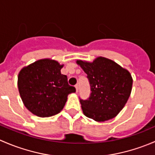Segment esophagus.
Here are the masks:
<instances>
[{
    "mask_svg": "<svg viewBox=\"0 0 155 155\" xmlns=\"http://www.w3.org/2000/svg\"><path fill=\"white\" fill-rule=\"evenodd\" d=\"M75 87H76V92H78V91H79V85H75Z\"/></svg>",
    "mask_w": 155,
    "mask_h": 155,
    "instance_id": "obj_1",
    "label": "esophagus"
}]
</instances>
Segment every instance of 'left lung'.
I'll list each match as a JSON object with an SVG mask.
<instances>
[{
    "label": "left lung",
    "instance_id": "1",
    "mask_svg": "<svg viewBox=\"0 0 155 155\" xmlns=\"http://www.w3.org/2000/svg\"><path fill=\"white\" fill-rule=\"evenodd\" d=\"M76 64L87 74L91 91L88 99L80 100L84 115L100 122L115 118L130 95L133 78L130 72L104 57L92 62L77 60Z\"/></svg>",
    "mask_w": 155,
    "mask_h": 155
}]
</instances>
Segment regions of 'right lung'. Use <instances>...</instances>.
Instances as JSON below:
<instances>
[{"label":"right lung","instance_id":"1","mask_svg":"<svg viewBox=\"0 0 155 155\" xmlns=\"http://www.w3.org/2000/svg\"><path fill=\"white\" fill-rule=\"evenodd\" d=\"M64 64L50 58L40 59L24 67L18 76V88L25 107L41 118L59 113L76 88L61 74Z\"/></svg>","mask_w":155,"mask_h":155}]
</instances>
